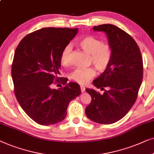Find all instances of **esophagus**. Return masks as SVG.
Segmentation results:
<instances>
[{"mask_svg":"<svg viewBox=\"0 0 154 154\" xmlns=\"http://www.w3.org/2000/svg\"><path fill=\"white\" fill-rule=\"evenodd\" d=\"M80 89H81V91L82 92L85 91V86H83V85L80 86Z\"/></svg>","mask_w":154,"mask_h":154,"instance_id":"1","label":"esophagus"}]
</instances>
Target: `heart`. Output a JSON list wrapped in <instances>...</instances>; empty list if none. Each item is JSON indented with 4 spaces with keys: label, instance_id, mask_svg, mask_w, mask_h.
<instances>
[{
    "label": "heart",
    "instance_id": "obj_1",
    "mask_svg": "<svg viewBox=\"0 0 154 154\" xmlns=\"http://www.w3.org/2000/svg\"><path fill=\"white\" fill-rule=\"evenodd\" d=\"M79 45L84 51L90 54V63H93L98 71H104L108 68L112 58V48L108 44H103L102 41L93 36H87L79 42ZM72 46L67 45L60 55V63L63 66L70 64ZM96 75L94 67L77 68L73 70L69 77L76 82L86 84Z\"/></svg>",
    "mask_w": 154,
    "mask_h": 154
}]
</instances>
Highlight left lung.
Wrapping results in <instances>:
<instances>
[{
	"instance_id": "left-lung-1",
	"label": "left lung",
	"mask_w": 154,
	"mask_h": 154,
	"mask_svg": "<svg viewBox=\"0 0 154 154\" xmlns=\"http://www.w3.org/2000/svg\"><path fill=\"white\" fill-rule=\"evenodd\" d=\"M107 34L112 58L107 69L93 81L103 94L86 89L91 101L86 108L88 118L100 124H112L122 119L136 101L143 78V60L138 45L130 34L110 24L93 27Z\"/></svg>"
}]
</instances>
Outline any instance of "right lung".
<instances>
[{"mask_svg":"<svg viewBox=\"0 0 154 154\" xmlns=\"http://www.w3.org/2000/svg\"><path fill=\"white\" fill-rule=\"evenodd\" d=\"M77 32V28L40 29L26 35L17 46L11 70L14 91L22 109L36 123L62 121L69 101L81 93L78 84H66L67 78L59 77L61 53ZM53 83L65 87L52 90Z\"/></svg>","mask_w":154,"mask_h":154,"instance_id":"obj_1","label":"right lung"}]
</instances>
